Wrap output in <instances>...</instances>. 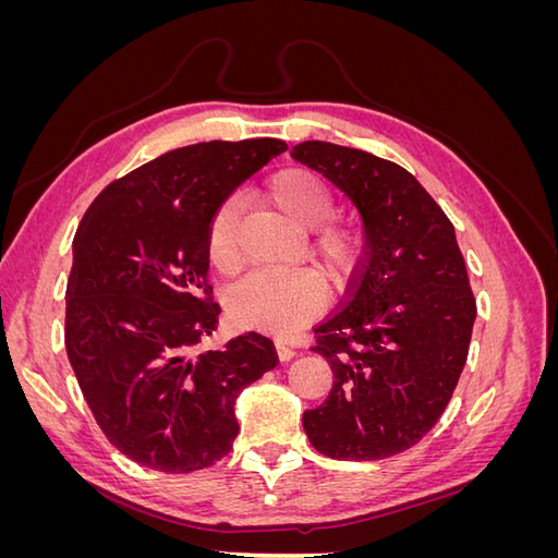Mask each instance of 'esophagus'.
I'll use <instances>...</instances> for the list:
<instances>
[{"instance_id":"34e87169","label":"esophagus","mask_w":558,"mask_h":558,"mask_svg":"<svg viewBox=\"0 0 558 558\" xmlns=\"http://www.w3.org/2000/svg\"><path fill=\"white\" fill-rule=\"evenodd\" d=\"M275 347H277V353H279V359L286 363V361H291L293 356H295V349L293 347H289L286 342H281V340H277L275 342Z\"/></svg>"}]
</instances>
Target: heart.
Masks as SVG:
<instances>
[{
    "mask_svg": "<svg viewBox=\"0 0 558 558\" xmlns=\"http://www.w3.org/2000/svg\"><path fill=\"white\" fill-rule=\"evenodd\" d=\"M272 205L300 228L310 230L312 256L324 265L335 286H342L361 263L363 232L344 216H328L335 197L330 185L305 167H289L272 177L267 189ZM238 202L228 199L211 216L207 251L211 265L223 275L238 272L242 258L234 242ZM326 298V279L312 267L286 272H253L234 286L228 310L234 324L269 335H291L318 312Z\"/></svg>",
    "mask_w": 558,
    "mask_h": 558,
    "instance_id": "obj_1",
    "label": "heart"
}]
</instances>
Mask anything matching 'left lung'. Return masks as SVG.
Listing matches in <instances>:
<instances>
[{
  "label": "left lung",
  "mask_w": 558,
  "mask_h": 558,
  "mask_svg": "<svg viewBox=\"0 0 558 558\" xmlns=\"http://www.w3.org/2000/svg\"><path fill=\"white\" fill-rule=\"evenodd\" d=\"M291 156L344 191L365 228L344 302L314 328L312 351L335 381L302 426L330 459H388L437 424L463 373L477 316L463 253L447 214L400 165L330 142H302Z\"/></svg>",
  "instance_id": "left-lung-1"
}]
</instances>
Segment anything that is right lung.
Returning <instances> with one entry per match:
<instances>
[{
    "mask_svg": "<svg viewBox=\"0 0 558 558\" xmlns=\"http://www.w3.org/2000/svg\"><path fill=\"white\" fill-rule=\"evenodd\" d=\"M286 148L272 137L174 148L111 181L83 216L64 347L97 426L134 463L183 475L221 461L240 433L234 400L279 363L260 332L199 344L221 314L211 216Z\"/></svg>",
    "mask_w": 558,
    "mask_h": 558,
    "instance_id": "right-lung-1",
    "label": "right lung"
}]
</instances>
